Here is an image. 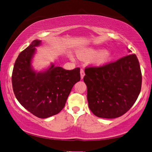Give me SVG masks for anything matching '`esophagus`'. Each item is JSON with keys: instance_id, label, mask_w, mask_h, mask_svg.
Wrapping results in <instances>:
<instances>
[{"instance_id": "obj_1", "label": "esophagus", "mask_w": 152, "mask_h": 152, "mask_svg": "<svg viewBox=\"0 0 152 152\" xmlns=\"http://www.w3.org/2000/svg\"><path fill=\"white\" fill-rule=\"evenodd\" d=\"M80 73H81V78L83 79L84 77V76H85V72H84V70L83 69H81Z\"/></svg>"}]
</instances>
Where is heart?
<instances>
[{
	"instance_id": "b5f03b06",
	"label": "heart",
	"mask_w": 152,
	"mask_h": 152,
	"mask_svg": "<svg viewBox=\"0 0 152 152\" xmlns=\"http://www.w3.org/2000/svg\"><path fill=\"white\" fill-rule=\"evenodd\" d=\"M77 56L81 59H89L95 57L94 63L95 65L101 66L105 64L110 59L111 53L110 50H105L101 52L99 49H87L81 50L77 53Z\"/></svg>"
}]
</instances>
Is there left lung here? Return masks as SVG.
Listing matches in <instances>:
<instances>
[{
    "instance_id": "left-lung-1",
    "label": "left lung",
    "mask_w": 152,
    "mask_h": 152,
    "mask_svg": "<svg viewBox=\"0 0 152 152\" xmlns=\"http://www.w3.org/2000/svg\"><path fill=\"white\" fill-rule=\"evenodd\" d=\"M85 73L89 107L98 118L112 119L123 115L139 96L142 77L135 54L99 66H87Z\"/></svg>"
}]
</instances>
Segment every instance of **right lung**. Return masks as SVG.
Returning a JSON list of instances; mask_svg holds the SVG:
<instances>
[{"label": "right lung", "instance_id": "right-lung-1", "mask_svg": "<svg viewBox=\"0 0 152 152\" xmlns=\"http://www.w3.org/2000/svg\"><path fill=\"white\" fill-rule=\"evenodd\" d=\"M34 40L18 55L12 74L13 91L22 106L39 118H47L60 112L69 94L80 81V68L66 70L52 64L43 72L37 73L31 66L35 47Z\"/></svg>", "mask_w": 152, "mask_h": 152}]
</instances>
